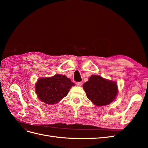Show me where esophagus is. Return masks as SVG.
<instances>
[{
    "mask_svg": "<svg viewBox=\"0 0 148 148\" xmlns=\"http://www.w3.org/2000/svg\"><path fill=\"white\" fill-rule=\"evenodd\" d=\"M82 82H77V85L78 86H82Z\"/></svg>",
    "mask_w": 148,
    "mask_h": 148,
    "instance_id": "esophagus-1",
    "label": "esophagus"
}]
</instances>
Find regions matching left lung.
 <instances>
[{"label": "left lung", "mask_w": 148, "mask_h": 148, "mask_svg": "<svg viewBox=\"0 0 148 148\" xmlns=\"http://www.w3.org/2000/svg\"><path fill=\"white\" fill-rule=\"evenodd\" d=\"M83 87L88 99L97 106L109 104L118 94L117 83L98 75H91Z\"/></svg>", "instance_id": "1"}]
</instances>
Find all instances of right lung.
Segmentation results:
<instances>
[{
    "instance_id": "right-lung-1",
    "label": "right lung",
    "mask_w": 148,
    "mask_h": 148,
    "mask_svg": "<svg viewBox=\"0 0 148 148\" xmlns=\"http://www.w3.org/2000/svg\"><path fill=\"white\" fill-rule=\"evenodd\" d=\"M75 84L65 75L57 74L52 77L38 79L35 85L39 99L47 104H55L66 96Z\"/></svg>"
}]
</instances>
